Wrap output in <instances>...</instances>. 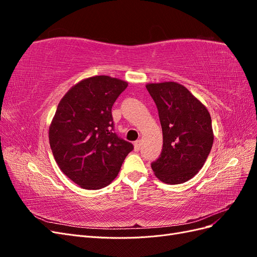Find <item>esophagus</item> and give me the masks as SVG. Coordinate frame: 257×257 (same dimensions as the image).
<instances>
[{
    "mask_svg": "<svg viewBox=\"0 0 257 257\" xmlns=\"http://www.w3.org/2000/svg\"><path fill=\"white\" fill-rule=\"evenodd\" d=\"M141 148H142V141H137L134 143V150L135 151H139L141 150Z\"/></svg>",
    "mask_w": 257,
    "mask_h": 257,
    "instance_id": "obj_1",
    "label": "esophagus"
}]
</instances>
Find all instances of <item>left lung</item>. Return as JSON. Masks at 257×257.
I'll return each mask as SVG.
<instances>
[{
	"mask_svg": "<svg viewBox=\"0 0 257 257\" xmlns=\"http://www.w3.org/2000/svg\"><path fill=\"white\" fill-rule=\"evenodd\" d=\"M146 88L158 107L163 132L162 153L151 164L152 170L164 183L186 182L204 166L211 151V116L180 83H148Z\"/></svg>",
	"mask_w": 257,
	"mask_h": 257,
	"instance_id": "obj_1",
	"label": "left lung"
}]
</instances>
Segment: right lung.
I'll list each match as a JSON object with an SVG mask.
<instances>
[{"mask_svg": "<svg viewBox=\"0 0 257 257\" xmlns=\"http://www.w3.org/2000/svg\"><path fill=\"white\" fill-rule=\"evenodd\" d=\"M127 82L109 76L85 78L62 97L49 126L58 166L85 190H99L118 176L133 145L113 132L111 108Z\"/></svg>", "mask_w": 257, "mask_h": 257, "instance_id": "add662e5", "label": "right lung"}]
</instances>
